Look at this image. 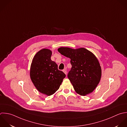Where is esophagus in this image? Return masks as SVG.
<instances>
[{"instance_id":"34e87169","label":"esophagus","mask_w":127,"mask_h":127,"mask_svg":"<svg viewBox=\"0 0 127 127\" xmlns=\"http://www.w3.org/2000/svg\"><path fill=\"white\" fill-rule=\"evenodd\" d=\"M63 72L66 74V75H67V71H66V70H65V69H64V70H63Z\"/></svg>"}]
</instances>
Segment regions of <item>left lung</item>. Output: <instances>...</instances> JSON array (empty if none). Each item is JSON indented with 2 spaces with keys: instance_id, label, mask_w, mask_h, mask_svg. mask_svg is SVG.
<instances>
[{
  "instance_id": "8db88e82",
  "label": "left lung",
  "mask_w": 127,
  "mask_h": 127,
  "mask_svg": "<svg viewBox=\"0 0 127 127\" xmlns=\"http://www.w3.org/2000/svg\"><path fill=\"white\" fill-rule=\"evenodd\" d=\"M58 51L71 59L72 68L68 78L75 92L82 96L92 93L101 77V68L96 57L85 48L73 49L61 47Z\"/></svg>"
}]
</instances>
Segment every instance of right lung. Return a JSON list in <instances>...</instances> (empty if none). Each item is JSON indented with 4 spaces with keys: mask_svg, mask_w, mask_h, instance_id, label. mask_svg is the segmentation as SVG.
I'll list each match as a JSON object with an SVG mask.
<instances>
[{
    "mask_svg": "<svg viewBox=\"0 0 127 127\" xmlns=\"http://www.w3.org/2000/svg\"><path fill=\"white\" fill-rule=\"evenodd\" d=\"M52 51L42 49L34 56L30 68V78L37 90L47 96L59 88L66 75L58 69L57 64L51 60Z\"/></svg>",
    "mask_w": 127,
    "mask_h": 127,
    "instance_id": "obj_1",
    "label": "right lung"
}]
</instances>
